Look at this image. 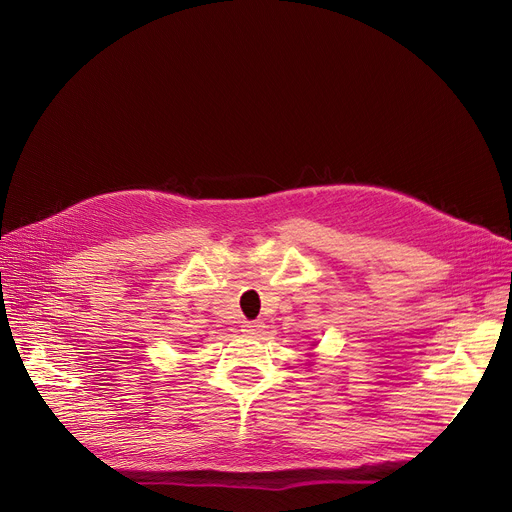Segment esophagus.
Wrapping results in <instances>:
<instances>
[{
  "label": "esophagus",
  "mask_w": 512,
  "mask_h": 512,
  "mask_svg": "<svg viewBox=\"0 0 512 512\" xmlns=\"http://www.w3.org/2000/svg\"><path fill=\"white\" fill-rule=\"evenodd\" d=\"M263 328V321H245V324H242V332L245 334H261Z\"/></svg>",
  "instance_id": "esophagus-1"
}]
</instances>
